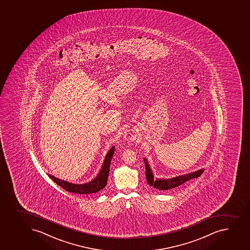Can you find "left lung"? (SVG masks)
Returning <instances> with one entry per match:
<instances>
[{
	"label": "left lung",
	"mask_w": 250,
	"mask_h": 250,
	"mask_svg": "<svg viewBox=\"0 0 250 250\" xmlns=\"http://www.w3.org/2000/svg\"><path fill=\"white\" fill-rule=\"evenodd\" d=\"M144 164H145V168H146V179L149 186L153 187L156 189L161 190H169L172 188H177L178 186L182 185L183 183L188 182V181L196 178L201 175V173L204 172V168H200L199 170L191 172V173L183 174V175L177 176L174 178H157L154 180V175L151 167L149 166L148 162L146 158H144Z\"/></svg>",
	"instance_id": "1"
}]
</instances>
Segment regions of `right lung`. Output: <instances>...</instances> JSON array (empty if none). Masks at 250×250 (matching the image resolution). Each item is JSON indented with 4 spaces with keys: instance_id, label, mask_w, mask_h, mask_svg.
I'll return each mask as SVG.
<instances>
[{
    "instance_id": "obj_1",
    "label": "right lung",
    "mask_w": 250,
    "mask_h": 250,
    "mask_svg": "<svg viewBox=\"0 0 250 250\" xmlns=\"http://www.w3.org/2000/svg\"><path fill=\"white\" fill-rule=\"evenodd\" d=\"M114 151H115V146H113L106 153L99 174L89 183H84V184H76V183L62 180L49 173L48 175L56 184L69 192L82 194V195L97 193L106 187L107 178H108L109 169H110V164H111V158L113 156Z\"/></svg>"
}]
</instances>
